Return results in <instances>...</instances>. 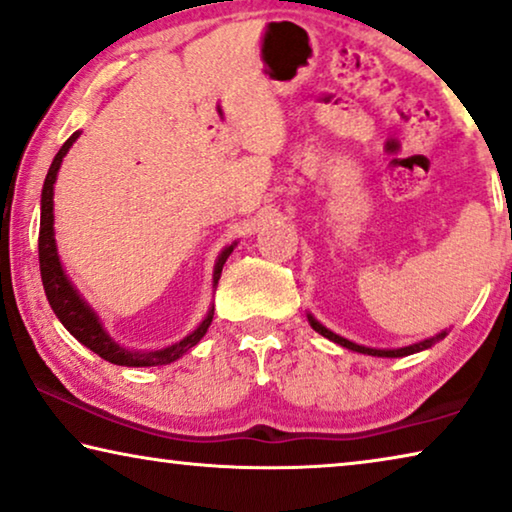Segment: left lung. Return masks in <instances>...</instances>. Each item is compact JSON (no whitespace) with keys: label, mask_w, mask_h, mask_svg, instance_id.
Returning <instances> with one entry per match:
<instances>
[{"label":"left lung","mask_w":512,"mask_h":512,"mask_svg":"<svg viewBox=\"0 0 512 512\" xmlns=\"http://www.w3.org/2000/svg\"><path fill=\"white\" fill-rule=\"evenodd\" d=\"M308 322L312 329H315L319 335H324V338H329L331 342H335V345L340 347H347L352 349V352H358V354H368V356H386V358H400V356H409V354H416V352H423V349H430L434 342L444 340L446 338V331H441L439 335H434V338H427L423 342H416V345H409V347H400V349H372V347H363V345H356V342L342 338V335L333 333L326 329V326H322L317 322L315 317L308 315Z\"/></svg>","instance_id":"1"}]
</instances>
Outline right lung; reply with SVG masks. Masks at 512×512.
I'll return each mask as SVG.
<instances>
[{
	"label": "right lung",
	"mask_w": 512,
	"mask_h": 512,
	"mask_svg": "<svg viewBox=\"0 0 512 512\" xmlns=\"http://www.w3.org/2000/svg\"><path fill=\"white\" fill-rule=\"evenodd\" d=\"M80 133H73L68 140L61 144V149L57 151L55 160H52L48 177H45L43 183V193H41V230H38V264H41V280H43V289L45 296H48L50 308L55 310V315L64 329L73 335L75 340L82 342V345L89 347L91 352L98 354L105 361H110L114 365H126V368H149V365H167L172 361H177L179 356H183L188 349H193L197 342L204 338V333L211 326L213 319V308L207 312L204 322L197 326V329L186 335V338L174 342V345L165 347V349H156V352H131V349L119 347L108 333H105L101 319L94 310L89 308L87 301L78 294V289L71 285V280L64 273V266L59 262L57 255V243H55V213H52V197H55V181H57V172L61 167V160L68 154V149L73 147V142L78 140ZM236 243L227 246L223 253L218 255L216 269H213V287L218 285L220 273H223V266L227 262V257L232 255Z\"/></svg>",
	"instance_id": "right-lung-1"
}]
</instances>
